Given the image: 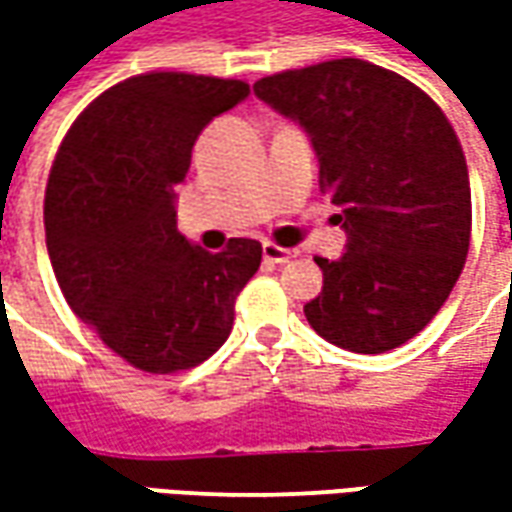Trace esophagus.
I'll return each instance as SVG.
<instances>
[{
	"label": "esophagus",
	"instance_id": "obj_1",
	"mask_svg": "<svg viewBox=\"0 0 512 512\" xmlns=\"http://www.w3.org/2000/svg\"><path fill=\"white\" fill-rule=\"evenodd\" d=\"M262 256H265L267 262L287 265L290 259H296V250H287V247H279V245H273V242H265V247H262Z\"/></svg>",
	"mask_w": 512,
	"mask_h": 512
}]
</instances>
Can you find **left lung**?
Instances as JSON below:
<instances>
[{"instance_id": "obj_1", "label": "left lung", "mask_w": 512, "mask_h": 512, "mask_svg": "<svg viewBox=\"0 0 512 512\" xmlns=\"http://www.w3.org/2000/svg\"><path fill=\"white\" fill-rule=\"evenodd\" d=\"M253 93L305 130L319 182L342 207L347 245L310 327L353 353L413 339L447 302L470 247V176L442 108L404 76L362 59H333L265 76Z\"/></svg>"}]
</instances>
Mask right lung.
<instances>
[{"label": "right lung", "instance_id": "right-lung-1", "mask_svg": "<svg viewBox=\"0 0 512 512\" xmlns=\"http://www.w3.org/2000/svg\"><path fill=\"white\" fill-rule=\"evenodd\" d=\"M239 79L142 73L93 99L73 122L45 190V239L70 310L148 373L213 356L233 330L239 290L262 245L222 253L176 230V185L213 116L245 102Z\"/></svg>", "mask_w": 512, "mask_h": 512}]
</instances>
